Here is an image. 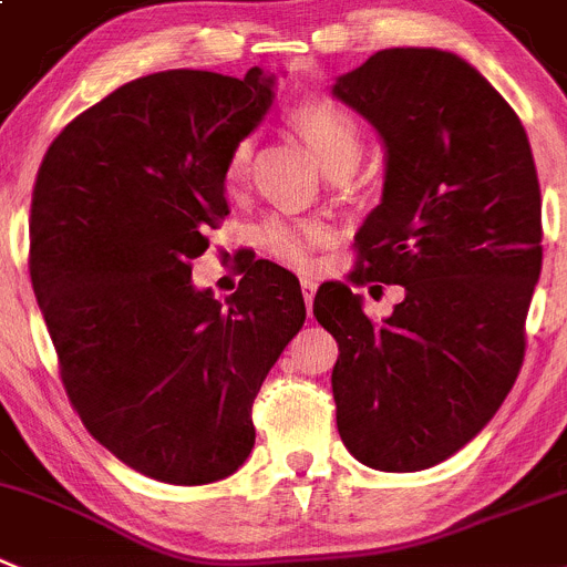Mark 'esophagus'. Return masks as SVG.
I'll list each match as a JSON object with an SVG mask.
<instances>
[{"instance_id":"34e87169","label":"esophagus","mask_w":567,"mask_h":567,"mask_svg":"<svg viewBox=\"0 0 567 567\" xmlns=\"http://www.w3.org/2000/svg\"><path fill=\"white\" fill-rule=\"evenodd\" d=\"M300 289H303L306 309L311 311V303H315V292H317V280L315 278H303V280H300Z\"/></svg>"}]
</instances>
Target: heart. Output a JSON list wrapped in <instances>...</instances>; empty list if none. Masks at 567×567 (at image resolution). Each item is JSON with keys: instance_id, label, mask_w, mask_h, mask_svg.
I'll return each instance as SVG.
<instances>
[{"instance_id": "1", "label": "heart", "mask_w": 567, "mask_h": 567, "mask_svg": "<svg viewBox=\"0 0 567 567\" xmlns=\"http://www.w3.org/2000/svg\"><path fill=\"white\" fill-rule=\"evenodd\" d=\"M287 122L298 131V136L315 150L328 172H350L364 150V131L353 111L331 96H303L287 113ZM252 147L247 138L230 147L225 161V186L234 192L247 181L250 172ZM328 239L326 225L311 219L269 217L256 228V241L269 258L289 267L309 269L315 261V250Z\"/></svg>"}]
</instances>
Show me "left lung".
<instances>
[{
    "instance_id": "1",
    "label": "left lung",
    "mask_w": 567,
    "mask_h": 567,
    "mask_svg": "<svg viewBox=\"0 0 567 567\" xmlns=\"http://www.w3.org/2000/svg\"><path fill=\"white\" fill-rule=\"evenodd\" d=\"M333 96L386 147L350 284L406 292L384 322L348 284L317 292V322L339 344L337 429L361 465L425 471L493 420L523 364L543 267L535 158L509 102L454 52L381 50Z\"/></svg>"
}]
</instances>
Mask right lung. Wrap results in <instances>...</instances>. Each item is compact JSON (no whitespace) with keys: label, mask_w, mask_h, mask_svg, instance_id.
I'll list each match as a JSON object with an SVG mask.
<instances>
[{"label":"right lung","mask_w":567,"mask_h":567,"mask_svg":"<svg viewBox=\"0 0 567 567\" xmlns=\"http://www.w3.org/2000/svg\"><path fill=\"white\" fill-rule=\"evenodd\" d=\"M275 78L194 69L125 83L50 144L30 208V275L80 420L155 482L212 484L250 456L252 401L306 303L252 264L230 298L192 287L228 217L225 161L272 105Z\"/></svg>","instance_id":"add662e5"}]
</instances>
